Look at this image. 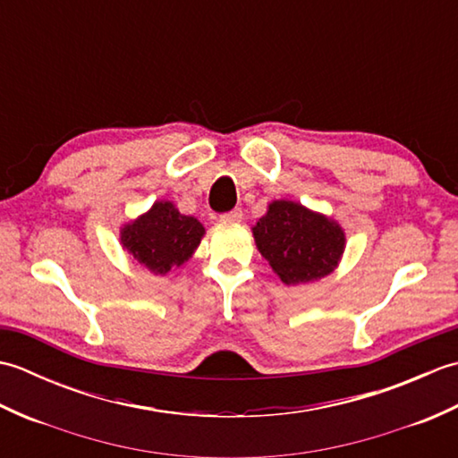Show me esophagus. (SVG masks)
I'll list each match as a JSON object with an SVG mask.
<instances>
[{"mask_svg": "<svg viewBox=\"0 0 458 458\" xmlns=\"http://www.w3.org/2000/svg\"><path fill=\"white\" fill-rule=\"evenodd\" d=\"M242 218H244V212H242L240 208H234V210H230V212H224L222 216H220V220H224V222H240Z\"/></svg>", "mask_w": 458, "mask_h": 458, "instance_id": "1", "label": "esophagus"}]
</instances>
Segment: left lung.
I'll use <instances>...</instances> for the list:
<instances>
[{"instance_id":"obj_1","label":"left lung","mask_w":458,"mask_h":458,"mask_svg":"<svg viewBox=\"0 0 458 458\" xmlns=\"http://www.w3.org/2000/svg\"><path fill=\"white\" fill-rule=\"evenodd\" d=\"M258 250L287 285L328 276L344 250L338 224L297 202L276 200L254 226Z\"/></svg>"}]
</instances>
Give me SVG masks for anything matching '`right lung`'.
Segmentation results:
<instances>
[{
    "mask_svg": "<svg viewBox=\"0 0 458 458\" xmlns=\"http://www.w3.org/2000/svg\"><path fill=\"white\" fill-rule=\"evenodd\" d=\"M202 234L197 218L184 216L171 202H155L148 214L123 228L122 242L153 274H167L192 256Z\"/></svg>",
    "mask_w": 458,
    "mask_h": 458,
    "instance_id": "1",
    "label": "right lung"
}]
</instances>
